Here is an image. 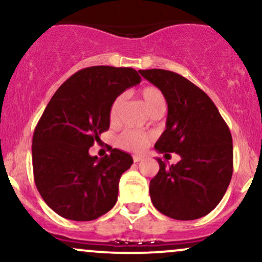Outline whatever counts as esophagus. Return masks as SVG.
Segmentation results:
<instances>
[{
    "label": "esophagus",
    "mask_w": 262,
    "mask_h": 262,
    "mask_svg": "<svg viewBox=\"0 0 262 262\" xmlns=\"http://www.w3.org/2000/svg\"><path fill=\"white\" fill-rule=\"evenodd\" d=\"M143 156H139V155H134L133 156V161L134 162H139V161H141V160H143Z\"/></svg>",
    "instance_id": "obj_1"
}]
</instances>
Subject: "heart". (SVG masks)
<instances>
[{"instance_id":"b5f03b06","label":"heart","mask_w":262,"mask_h":262,"mask_svg":"<svg viewBox=\"0 0 262 262\" xmlns=\"http://www.w3.org/2000/svg\"><path fill=\"white\" fill-rule=\"evenodd\" d=\"M140 96L150 113L159 110V108H165V104H166L162 92L155 86L143 87L140 91ZM123 104H124L123 96H118V97L114 98L112 104H111L108 117H110V122L112 124H116L119 121ZM150 140H151V137L149 134L141 133V132L134 130V129H127L117 138V144L122 149L130 150V151H143L148 146Z\"/></svg>"}]
</instances>
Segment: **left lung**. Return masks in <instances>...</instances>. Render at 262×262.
I'll return each instance as SVG.
<instances>
[{
    "instance_id": "8db88e82",
    "label": "left lung",
    "mask_w": 262,
    "mask_h": 262,
    "mask_svg": "<svg viewBox=\"0 0 262 262\" xmlns=\"http://www.w3.org/2000/svg\"><path fill=\"white\" fill-rule=\"evenodd\" d=\"M167 102L166 129L155 149L176 152L180 161L167 167L161 159L150 181L154 207L177 221H193L212 212L233 175V139L213 101L191 81L162 69L139 70Z\"/></svg>"
}]
</instances>
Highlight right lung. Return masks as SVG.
Listing matches in <instances>:
<instances>
[{
	"mask_svg": "<svg viewBox=\"0 0 262 262\" xmlns=\"http://www.w3.org/2000/svg\"><path fill=\"white\" fill-rule=\"evenodd\" d=\"M140 81L132 68L82 69L59 87L44 110L33 134V173L44 202L61 217L93 221L116 204L119 180L133 159L112 148L98 159L89 149L110 128L114 98Z\"/></svg>",
	"mask_w": 262,
	"mask_h": 262,
	"instance_id": "add662e5",
	"label": "right lung"
}]
</instances>
